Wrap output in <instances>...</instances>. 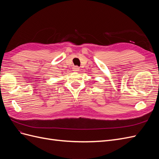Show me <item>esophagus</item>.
I'll return each instance as SVG.
<instances>
[{"label": "esophagus", "instance_id": "1", "mask_svg": "<svg viewBox=\"0 0 159 159\" xmlns=\"http://www.w3.org/2000/svg\"><path fill=\"white\" fill-rule=\"evenodd\" d=\"M79 70H80V68L78 66H74V68H73V71H75V72H77V71H79Z\"/></svg>", "mask_w": 159, "mask_h": 159}]
</instances>
